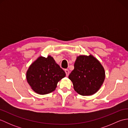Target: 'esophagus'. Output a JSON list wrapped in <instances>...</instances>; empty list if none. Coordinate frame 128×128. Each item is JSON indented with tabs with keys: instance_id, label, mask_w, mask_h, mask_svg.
Instances as JSON below:
<instances>
[{
	"instance_id": "1",
	"label": "esophagus",
	"mask_w": 128,
	"mask_h": 128,
	"mask_svg": "<svg viewBox=\"0 0 128 128\" xmlns=\"http://www.w3.org/2000/svg\"><path fill=\"white\" fill-rule=\"evenodd\" d=\"M65 72H66V76H68V75H69V71L68 69H65Z\"/></svg>"
}]
</instances>
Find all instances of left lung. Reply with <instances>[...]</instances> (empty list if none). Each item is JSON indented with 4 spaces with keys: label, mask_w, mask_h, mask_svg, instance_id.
Returning <instances> with one entry per match:
<instances>
[{
    "label": "left lung",
    "mask_w": 128,
    "mask_h": 128,
    "mask_svg": "<svg viewBox=\"0 0 128 128\" xmlns=\"http://www.w3.org/2000/svg\"><path fill=\"white\" fill-rule=\"evenodd\" d=\"M69 78L77 93L90 96L96 93L104 82V69L93 56H80L76 59L74 69Z\"/></svg>",
    "instance_id": "1"
}]
</instances>
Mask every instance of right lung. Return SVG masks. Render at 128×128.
Returning a JSON list of instances; mask_svg holds the SVG:
<instances>
[{
    "label": "right lung",
    "mask_w": 128,
    "mask_h": 128,
    "mask_svg": "<svg viewBox=\"0 0 128 128\" xmlns=\"http://www.w3.org/2000/svg\"><path fill=\"white\" fill-rule=\"evenodd\" d=\"M66 76V72L53 57L40 56L30 66L26 72L28 82L31 88L40 94H50L55 90L57 84Z\"/></svg>",
    "instance_id": "obj_1"
}]
</instances>
